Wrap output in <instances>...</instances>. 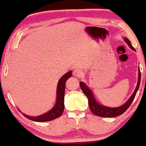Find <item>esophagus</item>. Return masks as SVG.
I'll list each match as a JSON object with an SVG mask.
<instances>
[{
	"instance_id": "1",
	"label": "esophagus",
	"mask_w": 146,
	"mask_h": 146,
	"mask_svg": "<svg viewBox=\"0 0 146 146\" xmlns=\"http://www.w3.org/2000/svg\"><path fill=\"white\" fill-rule=\"evenodd\" d=\"M73 75L75 76V77H81L82 75H83V71L81 70V69L77 68L75 69L73 71Z\"/></svg>"
}]
</instances>
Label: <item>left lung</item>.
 <instances>
[{
    "label": "left lung",
    "mask_w": 146,
    "mask_h": 146,
    "mask_svg": "<svg viewBox=\"0 0 146 146\" xmlns=\"http://www.w3.org/2000/svg\"><path fill=\"white\" fill-rule=\"evenodd\" d=\"M124 41L126 43L128 44L129 47L132 49V50L135 51L134 47L132 46V44H131L130 41L128 40L127 38H124ZM140 80H141V73L140 70L138 69V81H137V84L135 88V91L132 96H130V98L127 100L126 102L123 105L119 106V107L116 108H111V107H108V106H105L103 105H101L98 102L96 101L95 98H94L93 94L92 93L91 90L89 89V87H87V86L83 82H80V87L84 94L87 96L89 100V106L90 109H91V112L93 113L96 115V116H100V117H115L118 116L119 115L122 114L126 110L129 108V106H130V104H132V102L134 100L135 94L137 93V90L139 89V84H140Z\"/></svg>",
    "instance_id": "1"
}]
</instances>
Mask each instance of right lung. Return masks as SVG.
Returning a JSON list of instances; mask_svg holds the SVG:
<instances>
[{
  "label": "right lung",
  "instance_id": "obj_1",
  "mask_svg": "<svg viewBox=\"0 0 146 146\" xmlns=\"http://www.w3.org/2000/svg\"><path fill=\"white\" fill-rule=\"evenodd\" d=\"M72 75L71 71L65 73L62 77L59 79L57 87V98L55 106L52 109L46 113L38 116H30L22 113L24 116L30 120L36 121V122H47V121L53 120L54 119L61 116L64 110V94L65 89V83L67 80Z\"/></svg>",
  "mask_w": 146,
  "mask_h": 146
}]
</instances>
